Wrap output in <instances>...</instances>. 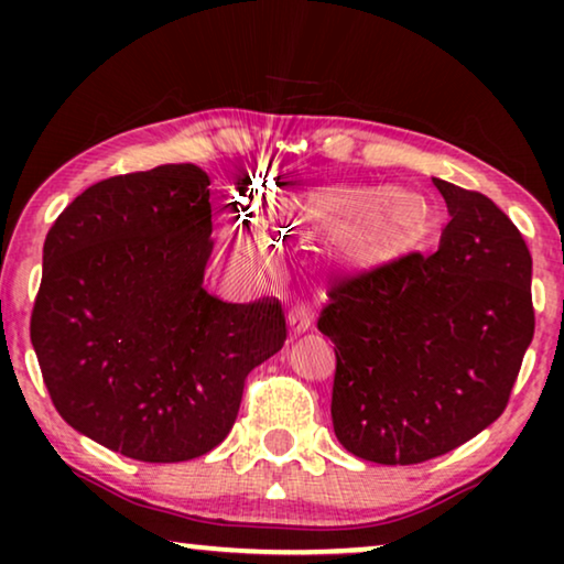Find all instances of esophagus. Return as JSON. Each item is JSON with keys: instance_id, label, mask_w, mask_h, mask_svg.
<instances>
[{"instance_id": "obj_1", "label": "esophagus", "mask_w": 564, "mask_h": 564, "mask_svg": "<svg viewBox=\"0 0 564 564\" xmlns=\"http://www.w3.org/2000/svg\"><path fill=\"white\" fill-rule=\"evenodd\" d=\"M313 326V315L307 311L305 305H295L292 311L288 313V328H290V336H300L305 334V330H311Z\"/></svg>"}]
</instances>
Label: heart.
<instances>
[{"mask_svg":"<svg viewBox=\"0 0 564 564\" xmlns=\"http://www.w3.org/2000/svg\"><path fill=\"white\" fill-rule=\"evenodd\" d=\"M269 205L282 226L321 236L328 259L354 274L392 272L423 257L438 226L434 199L419 189L384 184H313L280 192ZM220 243L241 264H261L269 257L267 236L246 223L223 230Z\"/></svg>","mask_w":564,"mask_h":564,"instance_id":"heart-1","label":"heart"}]
</instances>
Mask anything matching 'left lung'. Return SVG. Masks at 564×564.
Returning a JSON list of instances; mask_svg holds the SVG:
<instances>
[{"instance_id": "left-lung-1", "label": "left lung", "mask_w": 564, "mask_h": 564, "mask_svg": "<svg viewBox=\"0 0 564 564\" xmlns=\"http://www.w3.org/2000/svg\"><path fill=\"white\" fill-rule=\"evenodd\" d=\"M431 182L449 210L438 251L336 284L318 321L336 344V438L377 465H419L488 429L534 338L519 228L480 192Z\"/></svg>"}]
</instances>
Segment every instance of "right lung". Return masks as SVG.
Wrapping results in <instances>:
<instances>
[{
	"mask_svg": "<svg viewBox=\"0 0 564 564\" xmlns=\"http://www.w3.org/2000/svg\"><path fill=\"white\" fill-rule=\"evenodd\" d=\"M210 218L207 172L164 164L91 184L45 236L30 318L43 382L68 426L130 459L215 449L246 375L288 338L274 300L205 290Z\"/></svg>",
	"mask_w": 564,
	"mask_h": 564,
	"instance_id": "1",
	"label": "right lung"
}]
</instances>
